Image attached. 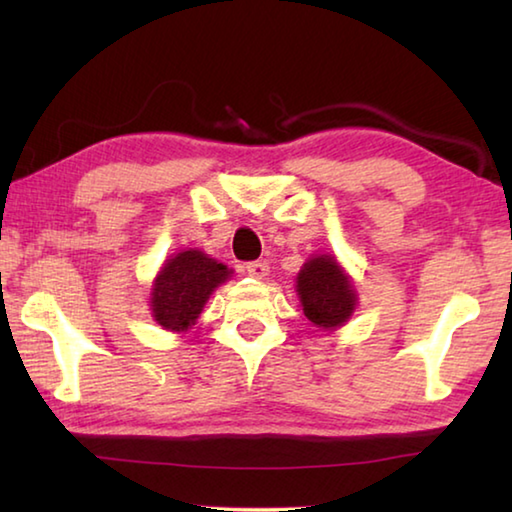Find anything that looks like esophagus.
<instances>
[{
    "label": "esophagus",
    "mask_w": 512,
    "mask_h": 512,
    "mask_svg": "<svg viewBox=\"0 0 512 512\" xmlns=\"http://www.w3.org/2000/svg\"><path fill=\"white\" fill-rule=\"evenodd\" d=\"M244 271H246L248 275L257 277V280H262V277L268 275V264H266V262H248V264L244 266Z\"/></svg>",
    "instance_id": "34e87169"
}]
</instances>
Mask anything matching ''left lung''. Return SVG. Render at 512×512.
I'll return each mask as SVG.
<instances>
[{"mask_svg": "<svg viewBox=\"0 0 512 512\" xmlns=\"http://www.w3.org/2000/svg\"><path fill=\"white\" fill-rule=\"evenodd\" d=\"M302 311L318 327H339L354 311V289L336 259L320 255L309 259L298 273Z\"/></svg>", "mask_w": 512, "mask_h": 512, "instance_id": "1", "label": "left lung"}]
</instances>
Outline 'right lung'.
Masks as SVG:
<instances>
[{
	"mask_svg": "<svg viewBox=\"0 0 512 512\" xmlns=\"http://www.w3.org/2000/svg\"><path fill=\"white\" fill-rule=\"evenodd\" d=\"M230 271L201 250H185L167 259L153 284V316L164 329H187L203 311L210 293Z\"/></svg>",
	"mask_w": 512,
	"mask_h": 512,
	"instance_id": "right-lung-1",
	"label": "right lung"
}]
</instances>
